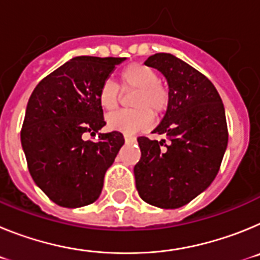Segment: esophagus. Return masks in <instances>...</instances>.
<instances>
[{
  "label": "esophagus",
  "mask_w": 260,
  "mask_h": 260,
  "mask_svg": "<svg viewBox=\"0 0 260 260\" xmlns=\"http://www.w3.org/2000/svg\"><path fill=\"white\" fill-rule=\"evenodd\" d=\"M125 142L126 143H135V142H137V139H135V137H133V135L125 134Z\"/></svg>",
  "instance_id": "esophagus-1"
}]
</instances>
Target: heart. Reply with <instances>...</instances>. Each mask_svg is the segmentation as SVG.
Returning a JSON list of instances; mask_svg holds the SVG:
<instances>
[{
	"instance_id": "b5f03b06",
	"label": "heart",
	"mask_w": 260,
	"mask_h": 260,
	"mask_svg": "<svg viewBox=\"0 0 260 260\" xmlns=\"http://www.w3.org/2000/svg\"><path fill=\"white\" fill-rule=\"evenodd\" d=\"M119 87L123 91L135 89L132 98V110H121L107 118L108 127L126 134H134L152 123L153 114L161 116L169 107L171 93L160 82L158 73L142 62L126 65L118 75ZM100 107L113 112L119 105V88L114 82L107 79L98 91Z\"/></svg>"
}]
</instances>
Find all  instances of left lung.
I'll list each match as a JSON object with an SVG mask.
<instances>
[{"label":"left lung","mask_w":260,"mask_h":260,"mask_svg":"<svg viewBox=\"0 0 260 260\" xmlns=\"http://www.w3.org/2000/svg\"><path fill=\"white\" fill-rule=\"evenodd\" d=\"M167 78L171 103L152 133L166 139L138 138L141 160L134 167L137 190L146 203L178 208L207 189L228 146V126L217 89L197 69L169 53L144 62Z\"/></svg>","instance_id":"obj_1"}]
</instances>
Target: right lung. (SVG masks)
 I'll list each match as a JSON object with an SVG mask.
<instances>
[{
    "label": "right lung",
    "instance_id": "right-lung-1",
    "mask_svg": "<svg viewBox=\"0 0 260 260\" xmlns=\"http://www.w3.org/2000/svg\"><path fill=\"white\" fill-rule=\"evenodd\" d=\"M125 58L79 56L41 79L27 104L20 142L29 174L61 207L91 204L102 194L104 176L125 143L105 125L98 91ZM98 133L96 141L84 134Z\"/></svg>",
    "mask_w": 260,
    "mask_h": 260
}]
</instances>
